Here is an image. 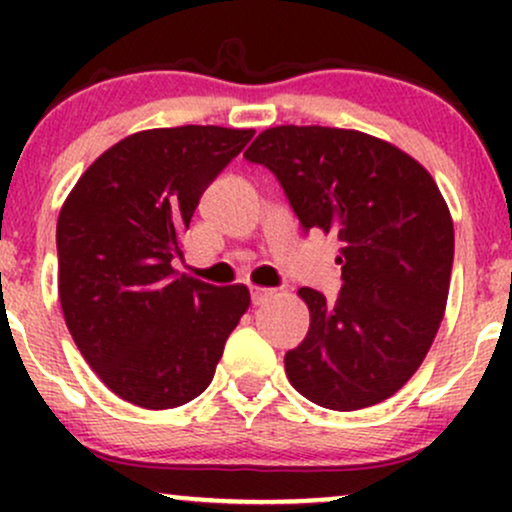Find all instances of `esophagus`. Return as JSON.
<instances>
[{"label": "esophagus", "instance_id": "34e87169", "mask_svg": "<svg viewBox=\"0 0 512 512\" xmlns=\"http://www.w3.org/2000/svg\"><path fill=\"white\" fill-rule=\"evenodd\" d=\"M274 296V289H267V286H250V298L252 305H262L267 303L269 298Z\"/></svg>", "mask_w": 512, "mask_h": 512}]
</instances>
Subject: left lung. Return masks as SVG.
Listing matches in <instances>:
<instances>
[{
  "label": "left lung",
  "mask_w": 512,
  "mask_h": 512,
  "mask_svg": "<svg viewBox=\"0 0 512 512\" xmlns=\"http://www.w3.org/2000/svg\"><path fill=\"white\" fill-rule=\"evenodd\" d=\"M245 158L272 170L305 233L339 243L337 301L298 291L310 330L284 356L289 383L334 411L392 397L426 358L448 303L455 231L436 180L356 129H264Z\"/></svg>",
  "instance_id": "left-lung-1"
}]
</instances>
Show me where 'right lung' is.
<instances>
[{"label": "right lung", "mask_w": 512, "mask_h": 512, "mask_svg": "<svg viewBox=\"0 0 512 512\" xmlns=\"http://www.w3.org/2000/svg\"><path fill=\"white\" fill-rule=\"evenodd\" d=\"M255 129H146L88 166L57 219L60 303L81 356L117 397L173 409L202 395L250 305L243 284L173 269L199 197Z\"/></svg>", "instance_id": "right-lung-1"}]
</instances>
